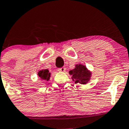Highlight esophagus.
I'll list each match as a JSON object with an SVG mask.
<instances>
[{
    "label": "esophagus",
    "mask_w": 129,
    "mask_h": 129,
    "mask_svg": "<svg viewBox=\"0 0 129 129\" xmlns=\"http://www.w3.org/2000/svg\"><path fill=\"white\" fill-rule=\"evenodd\" d=\"M66 70V68L64 67H61V68H59V69H58L59 72H64Z\"/></svg>",
    "instance_id": "obj_1"
}]
</instances>
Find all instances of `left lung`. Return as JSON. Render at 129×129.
Wrapping results in <instances>:
<instances>
[{
	"label": "left lung",
	"mask_w": 129,
	"mask_h": 129,
	"mask_svg": "<svg viewBox=\"0 0 129 129\" xmlns=\"http://www.w3.org/2000/svg\"><path fill=\"white\" fill-rule=\"evenodd\" d=\"M70 75H72V80L75 83L85 85L90 81L91 77V72L84 65L76 64L75 69L69 71Z\"/></svg>",
	"instance_id": "left-lung-1"
}]
</instances>
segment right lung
<instances>
[{
	"label": "right lung",
	"mask_w": 129,
	"mask_h": 129,
	"mask_svg": "<svg viewBox=\"0 0 129 129\" xmlns=\"http://www.w3.org/2000/svg\"><path fill=\"white\" fill-rule=\"evenodd\" d=\"M38 76L41 78V79L45 80V81H49L51 77V73L49 72L48 69H42L40 70L38 73Z\"/></svg>",
	"instance_id": "right-lung-1"
}]
</instances>
